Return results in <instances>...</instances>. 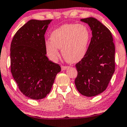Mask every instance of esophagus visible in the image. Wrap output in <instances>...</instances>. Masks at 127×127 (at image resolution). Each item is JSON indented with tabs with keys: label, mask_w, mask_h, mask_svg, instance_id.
Masks as SVG:
<instances>
[{
	"label": "esophagus",
	"mask_w": 127,
	"mask_h": 127,
	"mask_svg": "<svg viewBox=\"0 0 127 127\" xmlns=\"http://www.w3.org/2000/svg\"><path fill=\"white\" fill-rule=\"evenodd\" d=\"M67 68V66H65V65H62V70H65Z\"/></svg>",
	"instance_id": "esophagus-1"
}]
</instances>
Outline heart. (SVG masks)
Returning a JSON list of instances; mask_svg holds the SVG:
<instances>
[{
    "instance_id": "obj_1",
    "label": "heart",
    "mask_w": 127,
    "mask_h": 127,
    "mask_svg": "<svg viewBox=\"0 0 127 127\" xmlns=\"http://www.w3.org/2000/svg\"><path fill=\"white\" fill-rule=\"evenodd\" d=\"M51 41L45 43L47 56L52 61L59 59V48L63 57L68 63L80 61L86 55L91 39V33L86 26L80 24H65L53 31Z\"/></svg>"
}]
</instances>
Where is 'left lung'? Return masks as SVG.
I'll use <instances>...</instances> for the list:
<instances>
[{
	"label": "left lung",
	"mask_w": 127,
	"mask_h": 127,
	"mask_svg": "<svg viewBox=\"0 0 127 127\" xmlns=\"http://www.w3.org/2000/svg\"><path fill=\"white\" fill-rule=\"evenodd\" d=\"M91 28L92 37L88 51L76 64L74 81L77 91L88 97L96 96L107 88L115 71V45L109 29L95 18L80 19Z\"/></svg>",
	"instance_id": "left-lung-1"
}]
</instances>
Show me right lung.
Segmentation results:
<instances>
[{"mask_svg": "<svg viewBox=\"0 0 127 127\" xmlns=\"http://www.w3.org/2000/svg\"><path fill=\"white\" fill-rule=\"evenodd\" d=\"M51 19H31L16 32L10 45V70L21 92L31 99H43L61 71L46 56L45 35Z\"/></svg>", "mask_w": 127, "mask_h": 127, "instance_id": "1", "label": "right lung"}]
</instances>
